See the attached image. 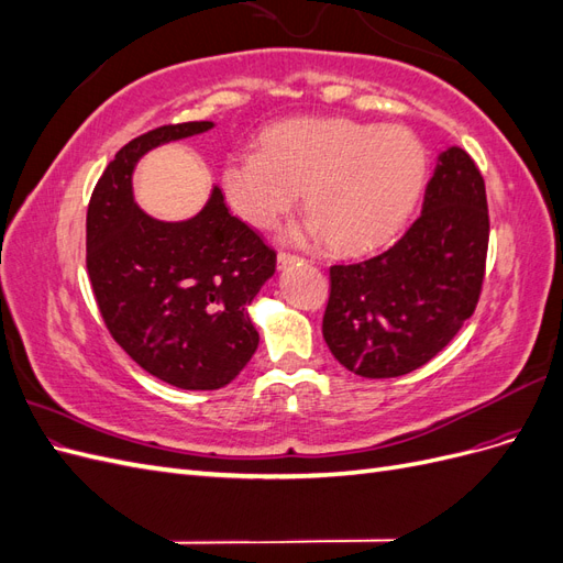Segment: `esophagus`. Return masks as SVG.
Here are the masks:
<instances>
[{
	"label": "esophagus",
	"mask_w": 563,
	"mask_h": 563,
	"mask_svg": "<svg viewBox=\"0 0 563 563\" xmlns=\"http://www.w3.org/2000/svg\"><path fill=\"white\" fill-rule=\"evenodd\" d=\"M300 258L298 255H294V253H288V251H279L277 253V265L279 267H286V265H294V263H298Z\"/></svg>",
	"instance_id": "obj_1"
}]
</instances>
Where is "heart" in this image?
Instances as JSON below:
<instances>
[{
    "label": "heart",
    "mask_w": 563,
    "mask_h": 563,
    "mask_svg": "<svg viewBox=\"0 0 563 563\" xmlns=\"http://www.w3.org/2000/svg\"><path fill=\"white\" fill-rule=\"evenodd\" d=\"M428 152L413 131L352 119H308L269 129L263 152H236L223 168L232 209L272 228L305 195L310 232L340 253L385 244L413 211Z\"/></svg>",
    "instance_id": "heart-1"
}]
</instances>
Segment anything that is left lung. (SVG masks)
<instances>
[{
    "mask_svg": "<svg viewBox=\"0 0 563 563\" xmlns=\"http://www.w3.org/2000/svg\"><path fill=\"white\" fill-rule=\"evenodd\" d=\"M488 230L479 166L463 147H449L401 240L329 269L321 331L335 360L362 378H397L428 364L476 310Z\"/></svg>",
    "mask_w": 563,
    "mask_h": 563,
    "instance_id": "left-lung-1",
    "label": "left lung"
}]
</instances>
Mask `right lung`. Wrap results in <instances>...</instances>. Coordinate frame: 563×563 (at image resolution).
<instances>
[{
	"label": "right lung",
	"mask_w": 563,
	"mask_h": 563,
	"mask_svg": "<svg viewBox=\"0 0 563 563\" xmlns=\"http://www.w3.org/2000/svg\"><path fill=\"white\" fill-rule=\"evenodd\" d=\"M211 126L164 124L126 143L98 178L87 211V272L100 317L135 364L180 389H218L240 376L258 347L246 305L277 263L275 249L228 211L218 187L185 223H162L135 207V162Z\"/></svg>",
	"instance_id": "right-lung-1"
}]
</instances>
